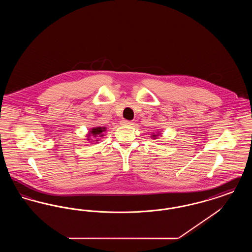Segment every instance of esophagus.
<instances>
[{
	"mask_svg": "<svg viewBox=\"0 0 252 252\" xmlns=\"http://www.w3.org/2000/svg\"><path fill=\"white\" fill-rule=\"evenodd\" d=\"M121 124L123 125V126H131L132 122H130V121H127V120H122L121 121Z\"/></svg>",
	"mask_w": 252,
	"mask_h": 252,
	"instance_id": "1",
	"label": "esophagus"
}]
</instances>
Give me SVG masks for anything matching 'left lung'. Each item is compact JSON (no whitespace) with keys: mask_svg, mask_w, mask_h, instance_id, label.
<instances>
[{"mask_svg":"<svg viewBox=\"0 0 252 252\" xmlns=\"http://www.w3.org/2000/svg\"><path fill=\"white\" fill-rule=\"evenodd\" d=\"M158 134H157V135H155V134H153V135H152V137H153V138H154V139H156L157 137H158Z\"/></svg>","mask_w":252,"mask_h":252,"instance_id":"8db88e82","label":"left lung"}]
</instances>
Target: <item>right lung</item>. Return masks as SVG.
Returning <instances> with one entry per match:
<instances>
[{
    "mask_svg": "<svg viewBox=\"0 0 252 252\" xmlns=\"http://www.w3.org/2000/svg\"><path fill=\"white\" fill-rule=\"evenodd\" d=\"M106 127H100V126H97V127H94L91 129V131L89 132L88 134V140H91L90 137L91 136H94V138H97L96 141H98V138L99 137H103L104 136V132L106 131Z\"/></svg>",
    "mask_w": 252,
    "mask_h": 252,
    "instance_id": "right-lung-1",
    "label": "right lung"
}]
</instances>
